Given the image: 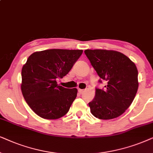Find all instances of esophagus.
<instances>
[{
    "instance_id": "34e87169",
    "label": "esophagus",
    "mask_w": 153,
    "mask_h": 153,
    "mask_svg": "<svg viewBox=\"0 0 153 153\" xmlns=\"http://www.w3.org/2000/svg\"><path fill=\"white\" fill-rule=\"evenodd\" d=\"M85 90L84 89H78V92L80 94H83V92H84Z\"/></svg>"
}]
</instances>
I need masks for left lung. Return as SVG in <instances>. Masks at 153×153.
Masks as SVG:
<instances>
[{
    "label": "left lung",
    "instance_id": "8db88e82",
    "mask_svg": "<svg viewBox=\"0 0 153 153\" xmlns=\"http://www.w3.org/2000/svg\"><path fill=\"white\" fill-rule=\"evenodd\" d=\"M85 53L99 76L104 88L96 87L95 97L89 103L94 117L111 120L119 117L131 104L138 87V70L123 53L113 50H86Z\"/></svg>",
    "mask_w": 153,
    "mask_h": 153
}]
</instances>
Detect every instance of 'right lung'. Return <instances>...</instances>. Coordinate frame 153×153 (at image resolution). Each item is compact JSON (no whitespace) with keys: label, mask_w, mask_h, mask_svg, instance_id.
<instances>
[{"label":"right lung","mask_w":153,"mask_h":153,"mask_svg":"<svg viewBox=\"0 0 153 153\" xmlns=\"http://www.w3.org/2000/svg\"><path fill=\"white\" fill-rule=\"evenodd\" d=\"M82 52L51 49L28 58L22 70L21 89L26 103L38 116L55 120L68 113L78 89L60 86L56 79L68 74Z\"/></svg>","instance_id":"right-lung-1"}]
</instances>
